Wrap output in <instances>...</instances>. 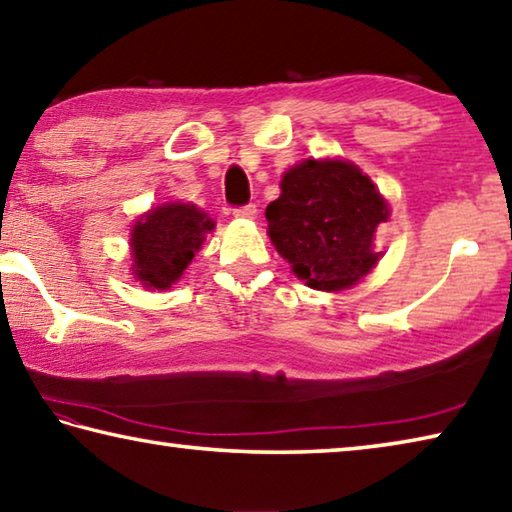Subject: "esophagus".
I'll return each mask as SVG.
<instances>
[{
	"label": "esophagus",
	"mask_w": 512,
	"mask_h": 512,
	"mask_svg": "<svg viewBox=\"0 0 512 512\" xmlns=\"http://www.w3.org/2000/svg\"><path fill=\"white\" fill-rule=\"evenodd\" d=\"M232 214H235L237 219H255L257 207L255 205H241V207H235V210H232Z\"/></svg>",
	"instance_id": "1"
}]
</instances>
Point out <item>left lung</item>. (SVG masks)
Returning <instances> with one entry per match:
<instances>
[{
    "label": "left lung",
    "mask_w": 512,
    "mask_h": 512,
    "mask_svg": "<svg viewBox=\"0 0 512 512\" xmlns=\"http://www.w3.org/2000/svg\"><path fill=\"white\" fill-rule=\"evenodd\" d=\"M280 187L266 207L268 237L307 287L341 291L370 273L388 203L357 164L305 160L284 173Z\"/></svg>",
    "instance_id": "8db88e82"
}]
</instances>
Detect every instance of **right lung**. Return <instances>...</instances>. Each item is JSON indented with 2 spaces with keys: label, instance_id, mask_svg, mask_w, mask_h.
Returning <instances> with one entry per match:
<instances>
[{
  "label": "right lung",
  "instance_id": "add662e5",
  "mask_svg": "<svg viewBox=\"0 0 512 512\" xmlns=\"http://www.w3.org/2000/svg\"><path fill=\"white\" fill-rule=\"evenodd\" d=\"M214 221L192 203H164L133 225V275L146 289H169L201 250Z\"/></svg>",
  "mask_w": 512,
  "mask_h": 512
}]
</instances>
